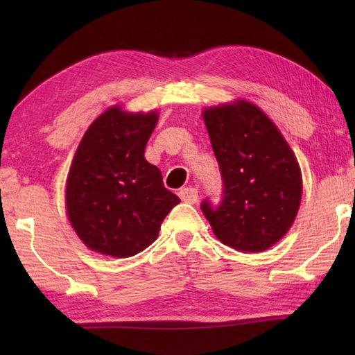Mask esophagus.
<instances>
[{
  "label": "esophagus",
  "mask_w": 355,
  "mask_h": 355,
  "mask_svg": "<svg viewBox=\"0 0 355 355\" xmlns=\"http://www.w3.org/2000/svg\"><path fill=\"white\" fill-rule=\"evenodd\" d=\"M180 199L186 203H196L197 202V189L196 188H182L178 192Z\"/></svg>",
  "instance_id": "esophagus-1"
}]
</instances>
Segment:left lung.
<instances>
[{
  "mask_svg": "<svg viewBox=\"0 0 355 355\" xmlns=\"http://www.w3.org/2000/svg\"><path fill=\"white\" fill-rule=\"evenodd\" d=\"M219 164L222 197L202 202L220 243L241 252L271 248L290 230L302 194L297 159L277 127L249 101L203 111Z\"/></svg>",
  "mask_w": 355,
  "mask_h": 355,
  "instance_id": "obj_1",
  "label": "left lung"
}]
</instances>
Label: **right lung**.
Segmentation results:
<instances>
[{"label":"right lung","mask_w":355,"mask_h":355,"mask_svg":"<svg viewBox=\"0 0 355 355\" xmlns=\"http://www.w3.org/2000/svg\"><path fill=\"white\" fill-rule=\"evenodd\" d=\"M158 114L114 106L89 127L71 163L65 203L81 241L100 254L127 258L147 249L180 199L144 158Z\"/></svg>","instance_id":"1"}]
</instances>
